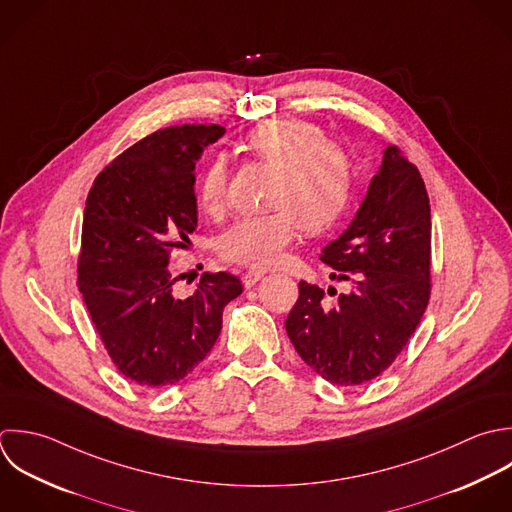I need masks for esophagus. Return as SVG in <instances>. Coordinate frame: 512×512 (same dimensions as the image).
Masks as SVG:
<instances>
[{
	"label": "esophagus",
	"mask_w": 512,
	"mask_h": 512,
	"mask_svg": "<svg viewBox=\"0 0 512 512\" xmlns=\"http://www.w3.org/2000/svg\"><path fill=\"white\" fill-rule=\"evenodd\" d=\"M265 277V273L263 271H255V269H249L245 275H243V285L247 287V289H251L253 285H257L261 279Z\"/></svg>",
	"instance_id": "esophagus-1"
}]
</instances>
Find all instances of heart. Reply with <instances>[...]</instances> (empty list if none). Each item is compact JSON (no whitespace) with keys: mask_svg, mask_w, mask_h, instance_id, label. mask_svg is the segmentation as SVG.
Masks as SVG:
<instances>
[{"mask_svg":"<svg viewBox=\"0 0 512 512\" xmlns=\"http://www.w3.org/2000/svg\"><path fill=\"white\" fill-rule=\"evenodd\" d=\"M245 145L253 157L277 169L269 195L277 211L239 217L219 237V255L229 263L267 269L295 241L299 225L307 233H321L341 219L353 193V163L321 127L295 117L257 125ZM225 193L227 169L215 159L197 185L199 209L217 215Z\"/></svg>","mask_w":512,"mask_h":512,"instance_id":"obj_1","label":"heart"}]
</instances>
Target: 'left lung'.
Returning <instances> with one entry per match:
<instances>
[{
  "label": "left lung",
  "mask_w": 512,
  "mask_h": 512,
  "mask_svg": "<svg viewBox=\"0 0 512 512\" xmlns=\"http://www.w3.org/2000/svg\"><path fill=\"white\" fill-rule=\"evenodd\" d=\"M321 261L351 291L327 305L325 291L299 283L285 327L301 359L341 387L379 377L405 349L431 295V205L419 169L385 149L349 227ZM329 291H335L329 287Z\"/></svg>",
  "instance_id": "left-lung-1"
}]
</instances>
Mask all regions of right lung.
Wrapping results in <instances>:
<instances>
[{
  "instance_id": "right-lung-1",
  "label": "right lung",
  "mask_w": 512,
  "mask_h": 512,
  "mask_svg": "<svg viewBox=\"0 0 512 512\" xmlns=\"http://www.w3.org/2000/svg\"><path fill=\"white\" fill-rule=\"evenodd\" d=\"M221 125L159 129L95 179L83 215L77 287L123 377L161 389L213 349L223 309L243 293L229 273H203L193 295L173 291L169 253L197 227L195 163Z\"/></svg>"
}]
</instances>
